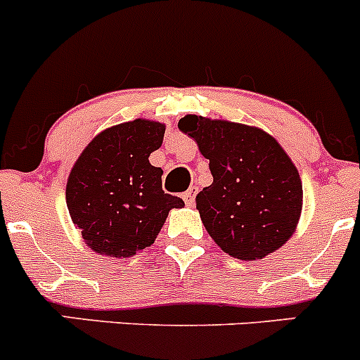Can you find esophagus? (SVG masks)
<instances>
[{"mask_svg": "<svg viewBox=\"0 0 360 360\" xmlns=\"http://www.w3.org/2000/svg\"><path fill=\"white\" fill-rule=\"evenodd\" d=\"M195 193H197V188H190V190L186 191V193H183V200L186 205H193L195 203Z\"/></svg>", "mask_w": 360, "mask_h": 360, "instance_id": "esophagus-1", "label": "esophagus"}]
</instances>
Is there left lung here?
I'll return each mask as SVG.
<instances>
[{"mask_svg": "<svg viewBox=\"0 0 360 360\" xmlns=\"http://www.w3.org/2000/svg\"><path fill=\"white\" fill-rule=\"evenodd\" d=\"M179 130L209 160L214 181L197 195L207 233L231 257L263 259L296 231L303 186L292 160L257 127L186 115Z\"/></svg>", "mask_w": 360, "mask_h": 360, "instance_id": "1", "label": "left lung"}]
</instances>
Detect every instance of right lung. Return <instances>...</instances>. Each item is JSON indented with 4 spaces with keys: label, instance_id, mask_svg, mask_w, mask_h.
Segmentation results:
<instances>
[{
    "label": "right lung",
    "instance_id": "1",
    "mask_svg": "<svg viewBox=\"0 0 360 360\" xmlns=\"http://www.w3.org/2000/svg\"><path fill=\"white\" fill-rule=\"evenodd\" d=\"M165 125L137 118L97 134L68 177L66 203L83 240L97 254L132 257L150 248L179 197L162 190L150 155L162 146Z\"/></svg>",
    "mask_w": 360,
    "mask_h": 360
}]
</instances>
